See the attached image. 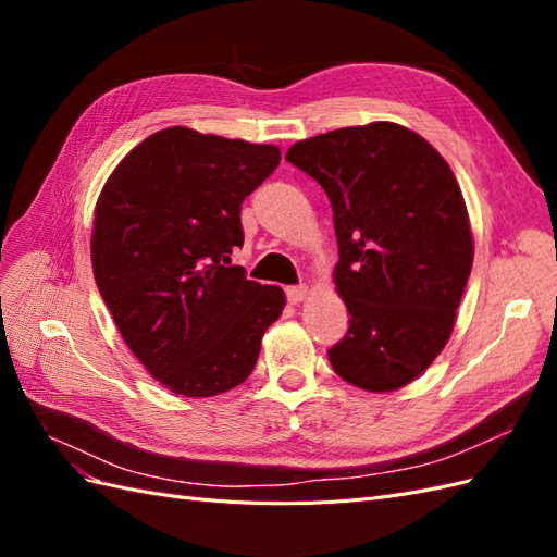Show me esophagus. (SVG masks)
Returning a JSON list of instances; mask_svg holds the SVG:
<instances>
[{
  "instance_id": "esophagus-1",
  "label": "esophagus",
  "mask_w": 557,
  "mask_h": 557,
  "mask_svg": "<svg viewBox=\"0 0 557 557\" xmlns=\"http://www.w3.org/2000/svg\"><path fill=\"white\" fill-rule=\"evenodd\" d=\"M285 293H288V301H290V305H299V301L307 299L309 288H307V285H293V288H288Z\"/></svg>"
}]
</instances>
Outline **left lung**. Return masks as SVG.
<instances>
[{"instance_id":"left-lung-1","label":"left lung","mask_w":557,"mask_h":557,"mask_svg":"<svg viewBox=\"0 0 557 557\" xmlns=\"http://www.w3.org/2000/svg\"><path fill=\"white\" fill-rule=\"evenodd\" d=\"M285 160L330 197L350 313L330 348L336 374L367 393L416 381L450 339L474 262V234L448 162L413 129L376 121L297 141Z\"/></svg>"}]
</instances>
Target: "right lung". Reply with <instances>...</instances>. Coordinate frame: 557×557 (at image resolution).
Masks as SVG:
<instances>
[{
	"mask_svg": "<svg viewBox=\"0 0 557 557\" xmlns=\"http://www.w3.org/2000/svg\"><path fill=\"white\" fill-rule=\"evenodd\" d=\"M278 162V146L176 125L134 146L97 197V288L134 358L176 395L244 383L283 313L278 285L227 267L244 244L242 201Z\"/></svg>",
	"mask_w": 557,
	"mask_h": 557,
	"instance_id": "add662e5",
	"label": "right lung"
}]
</instances>
